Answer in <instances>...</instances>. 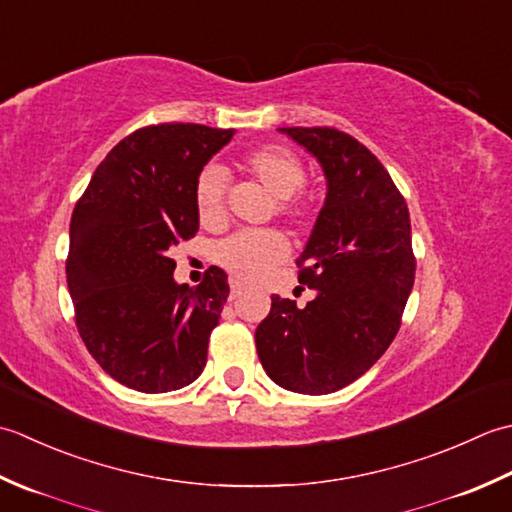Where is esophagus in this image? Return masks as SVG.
Listing matches in <instances>:
<instances>
[{"label": "esophagus", "instance_id": "34e87169", "mask_svg": "<svg viewBox=\"0 0 512 512\" xmlns=\"http://www.w3.org/2000/svg\"><path fill=\"white\" fill-rule=\"evenodd\" d=\"M241 294H243V285L238 283V280H229V298L236 300Z\"/></svg>", "mask_w": 512, "mask_h": 512}]
</instances>
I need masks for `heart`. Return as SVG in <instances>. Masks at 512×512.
<instances>
[{"label":"heart","instance_id":"obj_1","mask_svg":"<svg viewBox=\"0 0 512 512\" xmlns=\"http://www.w3.org/2000/svg\"><path fill=\"white\" fill-rule=\"evenodd\" d=\"M241 170L276 196V210L294 227H307L316 216L314 196L300 192L307 179L305 163L283 145H258L241 159ZM194 207L198 221L207 227L225 218V174L216 165H205L194 181ZM289 254V241L276 229L238 232L216 247L218 265L245 283H256Z\"/></svg>","mask_w":512,"mask_h":512}]
</instances>
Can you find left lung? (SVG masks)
Listing matches in <instances>:
<instances>
[{"label": "left lung", "instance_id": "left-lung-1", "mask_svg": "<svg viewBox=\"0 0 512 512\" xmlns=\"http://www.w3.org/2000/svg\"><path fill=\"white\" fill-rule=\"evenodd\" d=\"M280 132L327 176L325 207L296 260L298 283L318 296L305 309L271 296L256 349L278 387L325 395L367 373L402 325L415 280L411 218L391 174L351 134L327 125Z\"/></svg>", "mask_w": 512, "mask_h": 512}]
</instances>
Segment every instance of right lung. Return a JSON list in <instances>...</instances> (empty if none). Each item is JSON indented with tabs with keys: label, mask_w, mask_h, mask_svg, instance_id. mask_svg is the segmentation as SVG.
<instances>
[{
	"label": "right lung",
	"mask_w": 512,
	"mask_h": 512,
	"mask_svg": "<svg viewBox=\"0 0 512 512\" xmlns=\"http://www.w3.org/2000/svg\"><path fill=\"white\" fill-rule=\"evenodd\" d=\"M234 130L145 125L92 174L70 221L66 278L79 336L114 380L141 393L194 382L229 296L210 267L198 287L176 285L170 256L198 232L194 181Z\"/></svg>",
	"instance_id": "1"
}]
</instances>
